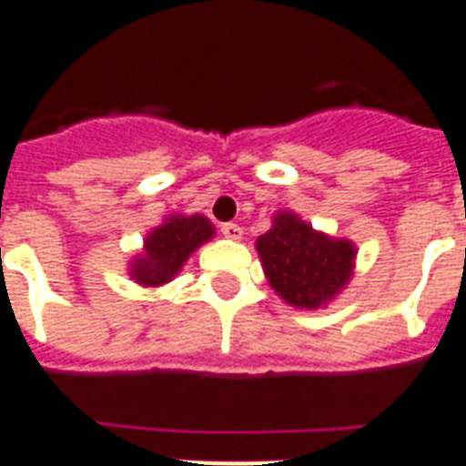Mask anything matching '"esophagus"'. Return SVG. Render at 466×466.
<instances>
[{"mask_svg":"<svg viewBox=\"0 0 466 466\" xmlns=\"http://www.w3.org/2000/svg\"><path fill=\"white\" fill-rule=\"evenodd\" d=\"M219 229H222V234L227 237V239H242V227H239V224L227 222V224H222Z\"/></svg>","mask_w":466,"mask_h":466,"instance_id":"esophagus-1","label":"esophagus"}]
</instances>
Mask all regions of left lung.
Wrapping results in <instances>:
<instances>
[{
  "label": "left lung",
  "mask_w": 466,
  "mask_h": 466,
  "mask_svg": "<svg viewBox=\"0 0 466 466\" xmlns=\"http://www.w3.org/2000/svg\"><path fill=\"white\" fill-rule=\"evenodd\" d=\"M268 284L296 309H319L353 277L356 244L316 232L294 212H279L257 239Z\"/></svg>",
  "instance_id": "left-lung-1"
}]
</instances>
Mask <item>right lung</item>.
Returning <instances> with one entry per match:
<instances>
[{"label":"right lung","instance_id":"right-lung-1","mask_svg":"<svg viewBox=\"0 0 466 466\" xmlns=\"http://www.w3.org/2000/svg\"><path fill=\"white\" fill-rule=\"evenodd\" d=\"M215 237V227L202 215H170L146 237L143 254L130 264V279L140 286H163L175 279L199 244Z\"/></svg>","mask_w":466,"mask_h":466}]
</instances>
